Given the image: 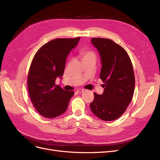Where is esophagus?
I'll use <instances>...</instances> for the list:
<instances>
[{
    "label": "esophagus",
    "mask_w": 160,
    "mask_h": 160,
    "mask_svg": "<svg viewBox=\"0 0 160 160\" xmlns=\"http://www.w3.org/2000/svg\"><path fill=\"white\" fill-rule=\"evenodd\" d=\"M85 91V90L83 89H77V93H83V92H84Z\"/></svg>",
    "instance_id": "1"
}]
</instances>
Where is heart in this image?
<instances>
[{
  "label": "heart",
  "mask_w": 160,
  "mask_h": 160,
  "mask_svg": "<svg viewBox=\"0 0 160 160\" xmlns=\"http://www.w3.org/2000/svg\"><path fill=\"white\" fill-rule=\"evenodd\" d=\"M81 56L82 57L83 61L90 59H96V55L94 51L88 49H83L81 50L80 51Z\"/></svg>",
  "instance_id": "b5f03b06"
}]
</instances>
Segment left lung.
Returning <instances> with one entry per match:
<instances>
[{
    "mask_svg": "<svg viewBox=\"0 0 160 160\" xmlns=\"http://www.w3.org/2000/svg\"><path fill=\"white\" fill-rule=\"evenodd\" d=\"M91 42L99 52L100 79L105 89L101 95L94 93L90 108L101 119L115 120L126 111L133 98L135 76L132 61L126 51L111 39L93 38Z\"/></svg>",
    "mask_w": 160,
    "mask_h": 160,
    "instance_id": "obj_1",
    "label": "left lung"
}]
</instances>
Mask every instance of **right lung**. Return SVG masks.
<instances>
[{
	"mask_svg": "<svg viewBox=\"0 0 160 160\" xmlns=\"http://www.w3.org/2000/svg\"><path fill=\"white\" fill-rule=\"evenodd\" d=\"M79 39L55 38L42 46L33 58L28 74V90L32 105L43 117L54 118L63 113L74 95L72 91L57 85L55 81L57 77L62 79L67 57Z\"/></svg>",
	"mask_w": 160,
	"mask_h": 160,
	"instance_id": "right-lung-1",
	"label": "right lung"
}]
</instances>
